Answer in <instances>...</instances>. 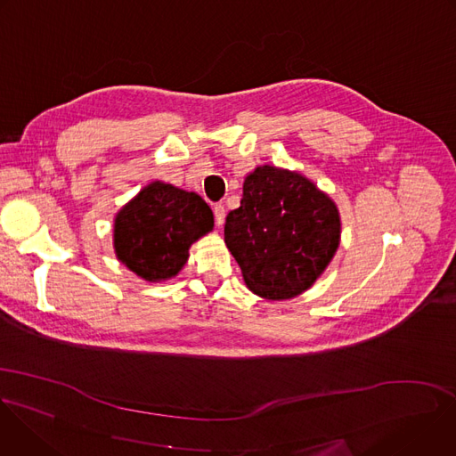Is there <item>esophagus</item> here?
Listing matches in <instances>:
<instances>
[{
  "instance_id": "1",
  "label": "esophagus",
  "mask_w": 456,
  "mask_h": 456,
  "mask_svg": "<svg viewBox=\"0 0 456 456\" xmlns=\"http://www.w3.org/2000/svg\"><path fill=\"white\" fill-rule=\"evenodd\" d=\"M213 213H215V222H216V225L220 227V225L224 224V220H225V209H224V206H222V204H216V206L213 208Z\"/></svg>"
}]
</instances>
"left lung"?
I'll return each instance as SVG.
<instances>
[{"label": "left lung", "instance_id": "1", "mask_svg": "<svg viewBox=\"0 0 456 456\" xmlns=\"http://www.w3.org/2000/svg\"><path fill=\"white\" fill-rule=\"evenodd\" d=\"M339 236V213L327 194L274 166L247 175L240 208L225 220V243L247 287L267 299H289L312 287Z\"/></svg>", "mask_w": 456, "mask_h": 456}]
</instances>
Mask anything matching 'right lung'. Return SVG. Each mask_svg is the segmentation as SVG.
<instances>
[{"instance_id": "obj_1", "label": "right lung", "mask_w": 456, "mask_h": 456, "mask_svg": "<svg viewBox=\"0 0 456 456\" xmlns=\"http://www.w3.org/2000/svg\"><path fill=\"white\" fill-rule=\"evenodd\" d=\"M213 211L197 192L153 182L115 218L117 257L137 276L160 281L178 274L189 247L213 229Z\"/></svg>"}]
</instances>
